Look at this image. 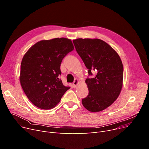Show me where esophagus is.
Here are the masks:
<instances>
[{
	"label": "esophagus",
	"mask_w": 149,
	"mask_h": 149,
	"mask_svg": "<svg viewBox=\"0 0 149 149\" xmlns=\"http://www.w3.org/2000/svg\"><path fill=\"white\" fill-rule=\"evenodd\" d=\"M78 83H79V80H78V79H75L74 80V81L73 82V85H74V88H75L77 86V85L78 84Z\"/></svg>",
	"instance_id": "1"
}]
</instances>
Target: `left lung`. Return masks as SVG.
Returning <instances> with one entry per match:
<instances>
[{
  "mask_svg": "<svg viewBox=\"0 0 149 149\" xmlns=\"http://www.w3.org/2000/svg\"><path fill=\"white\" fill-rule=\"evenodd\" d=\"M75 49L88 69L85 82L88 95L82 99L83 106L90 112L102 111L118 97L123 86V66L119 55L100 39L77 38L73 40Z\"/></svg>",
  "mask_w": 149,
  "mask_h": 149,
  "instance_id": "left-lung-1",
  "label": "left lung"
}]
</instances>
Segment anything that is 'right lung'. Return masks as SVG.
I'll use <instances>...</instances> for the list:
<instances>
[{"label":"right lung","instance_id":"obj_1","mask_svg":"<svg viewBox=\"0 0 149 149\" xmlns=\"http://www.w3.org/2000/svg\"><path fill=\"white\" fill-rule=\"evenodd\" d=\"M74 49L70 39L56 38L38 42L24 55L20 82L26 95L36 107H54L70 88L63 84L59 75L63 58Z\"/></svg>","mask_w":149,"mask_h":149}]
</instances>
